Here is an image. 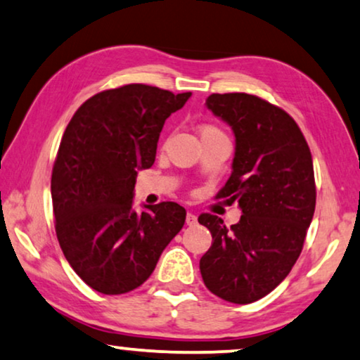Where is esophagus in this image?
Segmentation results:
<instances>
[{
  "instance_id": "esophagus-1",
  "label": "esophagus",
  "mask_w": 360,
  "mask_h": 360,
  "mask_svg": "<svg viewBox=\"0 0 360 360\" xmlns=\"http://www.w3.org/2000/svg\"><path fill=\"white\" fill-rule=\"evenodd\" d=\"M186 224H188V225H195V224H198V217H195L194 214L188 212V215H186Z\"/></svg>"
}]
</instances>
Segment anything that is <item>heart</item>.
Returning a JSON list of instances; mask_svg holds the SVG:
<instances>
[{
	"mask_svg": "<svg viewBox=\"0 0 360 360\" xmlns=\"http://www.w3.org/2000/svg\"><path fill=\"white\" fill-rule=\"evenodd\" d=\"M199 135L204 140V138L215 136V135H224V133L220 131L217 127H214V124H202V127L199 128Z\"/></svg>",
	"mask_w": 360,
	"mask_h": 360,
	"instance_id": "obj_1",
	"label": "heart"
}]
</instances>
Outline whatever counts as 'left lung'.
<instances>
[{"mask_svg": "<svg viewBox=\"0 0 360 360\" xmlns=\"http://www.w3.org/2000/svg\"><path fill=\"white\" fill-rule=\"evenodd\" d=\"M205 105L236 135L232 174L215 198L237 200L242 217L229 229L199 215L212 233L200 275L215 296L248 304L275 290L303 250L316 207L313 158L295 120L257 95L212 94Z\"/></svg>", "mask_w": 360, "mask_h": 360, "instance_id": "1", "label": "left lung"}]
</instances>
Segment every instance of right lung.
<instances>
[{
	"instance_id": "add662e5",
	"label": "right lung",
	"mask_w": 360,
	"mask_h": 360,
	"mask_svg": "<svg viewBox=\"0 0 360 360\" xmlns=\"http://www.w3.org/2000/svg\"><path fill=\"white\" fill-rule=\"evenodd\" d=\"M189 97L122 85L85 100L67 124L51 177L56 233L74 271L98 293L141 286L183 229L179 204L145 205L141 214L131 204L138 169L153 166L162 124Z\"/></svg>"
}]
</instances>
